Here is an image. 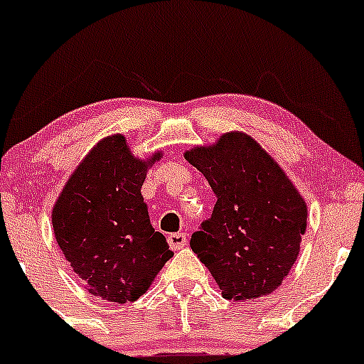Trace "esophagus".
<instances>
[{"label": "esophagus", "mask_w": 364, "mask_h": 364, "mask_svg": "<svg viewBox=\"0 0 364 364\" xmlns=\"http://www.w3.org/2000/svg\"><path fill=\"white\" fill-rule=\"evenodd\" d=\"M168 243L171 246V250H174V252H176V250H181L183 246L188 243V237L185 232H174V235H171L168 237Z\"/></svg>", "instance_id": "1"}]
</instances>
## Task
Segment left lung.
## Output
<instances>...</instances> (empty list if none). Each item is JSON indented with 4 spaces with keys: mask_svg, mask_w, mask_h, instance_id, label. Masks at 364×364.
<instances>
[{
    "mask_svg": "<svg viewBox=\"0 0 364 364\" xmlns=\"http://www.w3.org/2000/svg\"><path fill=\"white\" fill-rule=\"evenodd\" d=\"M217 196L190 246L223 296L248 301L270 294L294 265L306 231V203L269 154L241 132L188 150Z\"/></svg>",
    "mask_w": 364,
    "mask_h": 364,
    "instance_id": "8db88e82",
    "label": "left lung"
}]
</instances>
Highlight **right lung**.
I'll use <instances>...</instances> for the list:
<instances>
[{"label":"right lung","instance_id":"add662e5","mask_svg":"<svg viewBox=\"0 0 364 364\" xmlns=\"http://www.w3.org/2000/svg\"><path fill=\"white\" fill-rule=\"evenodd\" d=\"M161 156L141 161L123 135L107 136L87 154L54 203L53 229L63 255L89 292L107 301L139 299L173 257L140 193Z\"/></svg>","mask_w":364,"mask_h":364}]
</instances>
